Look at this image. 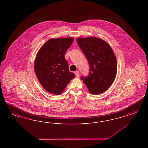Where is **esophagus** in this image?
I'll return each mask as SVG.
<instances>
[{
  "instance_id": "obj_1",
  "label": "esophagus",
  "mask_w": 148,
  "mask_h": 148,
  "mask_svg": "<svg viewBox=\"0 0 148 148\" xmlns=\"http://www.w3.org/2000/svg\"><path fill=\"white\" fill-rule=\"evenodd\" d=\"M75 75H76V77H79V76H80V74H79V72L78 71H76L75 72Z\"/></svg>"
}]
</instances>
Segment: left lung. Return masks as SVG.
Segmentation results:
<instances>
[{
	"label": "left lung",
	"mask_w": 148,
	"mask_h": 148,
	"mask_svg": "<svg viewBox=\"0 0 148 148\" xmlns=\"http://www.w3.org/2000/svg\"><path fill=\"white\" fill-rule=\"evenodd\" d=\"M77 43L90 65L88 77H81L91 94L106 92L113 84L117 72V61L109 44L97 37L77 38Z\"/></svg>",
	"instance_id": "left-lung-1"
}]
</instances>
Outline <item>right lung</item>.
I'll return each instance as SVG.
<instances>
[{
	"mask_svg": "<svg viewBox=\"0 0 148 148\" xmlns=\"http://www.w3.org/2000/svg\"><path fill=\"white\" fill-rule=\"evenodd\" d=\"M73 38L50 39L39 50L34 62L36 76L48 92L60 95L75 75L69 71L65 54Z\"/></svg>",
	"mask_w": 148,
	"mask_h": 148,
	"instance_id": "right-lung-1",
	"label": "right lung"
}]
</instances>
